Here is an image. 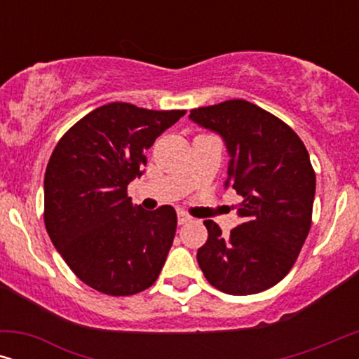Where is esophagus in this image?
I'll use <instances>...</instances> for the list:
<instances>
[{"instance_id":"34e87169","label":"esophagus","mask_w":359,"mask_h":359,"mask_svg":"<svg viewBox=\"0 0 359 359\" xmlns=\"http://www.w3.org/2000/svg\"><path fill=\"white\" fill-rule=\"evenodd\" d=\"M191 220H193V217H191L189 214H186V212H178V224H180V225L188 224V222H191Z\"/></svg>"}]
</instances>
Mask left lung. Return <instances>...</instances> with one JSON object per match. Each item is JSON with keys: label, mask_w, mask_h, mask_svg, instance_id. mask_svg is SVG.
Returning a JSON list of instances; mask_svg holds the SVG:
<instances>
[{"label": "left lung", "mask_w": 359, "mask_h": 359, "mask_svg": "<svg viewBox=\"0 0 359 359\" xmlns=\"http://www.w3.org/2000/svg\"><path fill=\"white\" fill-rule=\"evenodd\" d=\"M189 119L222 135L230 155L227 181L243 198L238 227L224 237L204 220L208 242L198 263L215 289L232 296L278 284L296 263L312 224L316 171L296 132L245 100L193 109Z\"/></svg>", "instance_id": "left-lung-1"}]
</instances>
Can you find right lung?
<instances>
[{
	"instance_id": "right-lung-1",
	"label": "right lung",
	"mask_w": 359,
	"mask_h": 359,
	"mask_svg": "<svg viewBox=\"0 0 359 359\" xmlns=\"http://www.w3.org/2000/svg\"><path fill=\"white\" fill-rule=\"evenodd\" d=\"M186 111L130 102L96 107L68 129L43 180V222L78 279L107 296L149 289L173 245L171 205L135 209L127 184L142 175L145 150Z\"/></svg>"
}]
</instances>
